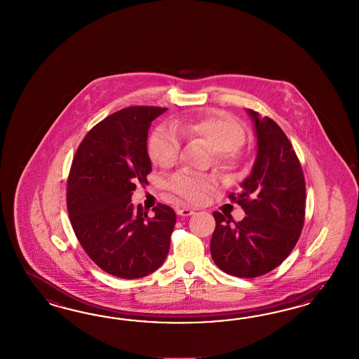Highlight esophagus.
<instances>
[{
    "instance_id": "obj_1",
    "label": "esophagus",
    "mask_w": 359,
    "mask_h": 359,
    "mask_svg": "<svg viewBox=\"0 0 359 359\" xmlns=\"http://www.w3.org/2000/svg\"><path fill=\"white\" fill-rule=\"evenodd\" d=\"M194 213H195V210L191 209V208H180V209L177 210V215H180V216H183V217H188V216H191V215H194Z\"/></svg>"
}]
</instances>
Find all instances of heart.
<instances>
[{"instance_id":"heart-1","label":"heart","mask_w":359,"mask_h":359,"mask_svg":"<svg viewBox=\"0 0 359 359\" xmlns=\"http://www.w3.org/2000/svg\"><path fill=\"white\" fill-rule=\"evenodd\" d=\"M201 140L213 150V162L219 170L233 177L237 176L245 162V152L241 144L246 140V131L234 117L224 111H213L191 120L165 123L152 133L149 141V155L152 162L163 168L176 163L180 154V138ZM215 175L177 172L170 177L167 187L185 201L198 204L216 188Z\"/></svg>"}]
</instances>
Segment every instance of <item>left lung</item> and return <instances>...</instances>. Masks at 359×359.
I'll return each instance as SVG.
<instances>
[{
  "label": "left lung",
  "instance_id": "8db88e82",
  "mask_svg": "<svg viewBox=\"0 0 359 359\" xmlns=\"http://www.w3.org/2000/svg\"><path fill=\"white\" fill-rule=\"evenodd\" d=\"M255 125L258 155L241 194H230L246 213L242 221L213 212L210 254L218 269L257 278L276 269L294 250L305 218V180L300 161L284 131L270 117L248 110Z\"/></svg>",
  "mask_w": 359,
  "mask_h": 359
}]
</instances>
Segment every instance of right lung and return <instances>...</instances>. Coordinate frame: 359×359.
I'll return each mask as SVG.
<instances>
[{"instance_id": "obj_1", "label": "right lung", "mask_w": 359, "mask_h": 359, "mask_svg": "<svg viewBox=\"0 0 359 359\" xmlns=\"http://www.w3.org/2000/svg\"><path fill=\"white\" fill-rule=\"evenodd\" d=\"M167 108L129 107L88 131L67 180V209L88 257L101 270L138 279L158 270L171 243L174 209L158 204L154 217L131 203L137 183L151 172L147 135Z\"/></svg>"}]
</instances>
